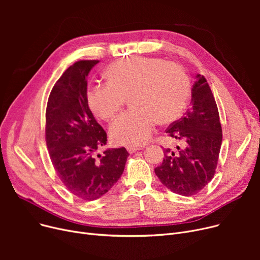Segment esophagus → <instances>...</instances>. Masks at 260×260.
Here are the masks:
<instances>
[{"instance_id":"obj_1","label":"esophagus","mask_w":260,"mask_h":260,"mask_svg":"<svg viewBox=\"0 0 260 260\" xmlns=\"http://www.w3.org/2000/svg\"><path fill=\"white\" fill-rule=\"evenodd\" d=\"M126 149H127V152H128L129 154H133V153H136V152L140 151V149H142V147H137V146H127V147H126Z\"/></svg>"}]
</instances>
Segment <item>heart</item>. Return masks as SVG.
<instances>
[{
    "instance_id": "heart-1",
    "label": "heart",
    "mask_w": 260,
    "mask_h": 260,
    "mask_svg": "<svg viewBox=\"0 0 260 260\" xmlns=\"http://www.w3.org/2000/svg\"><path fill=\"white\" fill-rule=\"evenodd\" d=\"M107 84L87 91L90 111L113 119L129 98L132 111L121 115L109 132L117 144L137 146L151 137L156 121L167 124L184 111L189 81L182 67L159 58L132 57L114 62L105 71Z\"/></svg>"
}]
</instances>
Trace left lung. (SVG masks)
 <instances>
[{"instance_id":"left-lung-1","label":"left lung","mask_w":260,"mask_h":260,"mask_svg":"<svg viewBox=\"0 0 260 260\" xmlns=\"http://www.w3.org/2000/svg\"><path fill=\"white\" fill-rule=\"evenodd\" d=\"M167 134L182 146H177V153L166 148L162 165L155 173L173 193L195 195L214 177L222 143L219 113L203 76H196L190 108L184 117L172 123Z\"/></svg>"}]
</instances>
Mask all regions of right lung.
Instances as JSON below:
<instances>
[{"label":"right lung","instance_id":"right-lung-1","mask_svg":"<svg viewBox=\"0 0 260 260\" xmlns=\"http://www.w3.org/2000/svg\"><path fill=\"white\" fill-rule=\"evenodd\" d=\"M98 60L68 67L52 87L46 108V143L52 166L66 188L84 200L106 194L119 180L129 154L124 147L93 153L107 142L87 103V76Z\"/></svg>","mask_w":260,"mask_h":260}]
</instances>
